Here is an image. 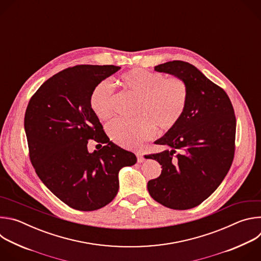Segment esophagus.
I'll return each mask as SVG.
<instances>
[{"label":"esophagus","mask_w":261,"mask_h":261,"mask_svg":"<svg viewBox=\"0 0 261 261\" xmlns=\"http://www.w3.org/2000/svg\"><path fill=\"white\" fill-rule=\"evenodd\" d=\"M136 157H137V162H138V163L143 162L144 157H143V155H142L140 152H136Z\"/></svg>","instance_id":"esophagus-1"}]
</instances>
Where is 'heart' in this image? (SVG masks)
I'll use <instances>...</instances> for the list:
<instances>
[{
  "instance_id": "1",
  "label": "heart",
  "mask_w": 261,
  "mask_h": 261,
  "mask_svg": "<svg viewBox=\"0 0 261 261\" xmlns=\"http://www.w3.org/2000/svg\"><path fill=\"white\" fill-rule=\"evenodd\" d=\"M120 84L138 98L133 121L116 119L108 123L109 138L124 147L134 148L155 134L171 130L180 120L188 99L186 83L176 76L166 77L163 73L134 68L120 76ZM115 94L109 82L99 83L90 95V107L100 120L114 114Z\"/></svg>"
}]
</instances>
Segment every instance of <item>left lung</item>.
<instances>
[{
    "label": "left lung",
    "instance_id": "obj_1",
    "mask_svg": "<svg viewBox=\"0 0 261 261\" xmlns=\"http://www.w3.org/2000/svg\"><path fill=\"white\" fill-rule=\"evenodd\" d=\"M155 70L181 79L188 88V99L175 127L155 142L172 150L147 157L162 165L159 177L148 180L147 190L166 207L189 210L219 187L232 164L234 110L225 91L193 65L172 61ZM176 149L180 153L173 159Z\"/></svg>",
    "mask_w": 261,
    "mask_h": 261
}]
</instances>
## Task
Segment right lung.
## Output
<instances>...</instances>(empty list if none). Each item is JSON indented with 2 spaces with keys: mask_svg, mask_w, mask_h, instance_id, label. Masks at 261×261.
<instances>
[{
  "mask_svg": "<svg viewBox=\"0 0 261 261\" xmlns=\"http://www.w3.org/2000/svg\"><path fill=\"white\" fill-rule=\"evenodd\" d=\"M120 69L67 68L47 80L28 104L24 130L31 162L46 187L72 208L88 212L108 204L119 191L120 169L137 161L109 140L89 102L93 89ZM90 139L102 148L89 153Z\"/></svg>",
  "mask_w": 261,
  "mask_h": 261,
  "instance_id": "right-lung-1",
  "label": "right lung"
}]
</instances>
